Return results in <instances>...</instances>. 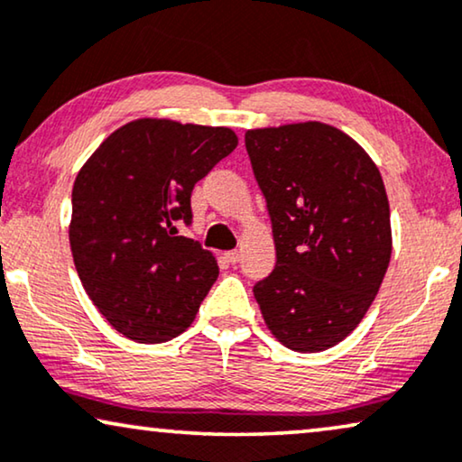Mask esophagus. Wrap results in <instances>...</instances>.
Returning <instances> with one entry per match:
<instances>
[{
  "mask_svg": "<svg viewBox=\"0 0 462 462\" xmlns=\"http://www.w3.org/2000/svg\"><path fill=\"white\" fill-rule=\"evenodd\" d=\"M224 257H226V262H228L230 265H236L240 262V253L238 251H228Z\"/></svg>",
  "mask_w": 462,
  "mask_h": 462,
  "instance_id": "obj_1",
  "label": "esophagus"
}]
</instances>
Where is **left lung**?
<instances>
[{"label": "left lung", "mask_w": 462, "mask_h": 462, "mask_svg": "<svg viewBox=\"0 0 462 462\" xmlns=\"http://www.w3.org/2000/svg\"><path fill=\"white\" fill-rule=\"evenodd\" d=\"M245 146L276 245V268L253 295L282 346L322 352L358 327L387 272L381 173L347 134L318 121L249 129Z\"/></svg>", "instance_id": "1"}]
</instances>
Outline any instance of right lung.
Returning <instances> with one entry per match:
<instances>
[{"instance_id":"1","label":"right lung","mask_w":462,"mask_h":462,"mask_svg":"<svg viewBox=\"0 0 462 462\" xmlns=\"http://www.w3.org/2000/svg\"><path fill=\"white\" fill-rule=\"evenodd\" d=\"M228 127L138 119L110 134L77 173L70 251L83 289L110 327L163 343L190 327L217 281V263L192 238L190 197L228 157Z\"/></svg>"}]
</instances>
